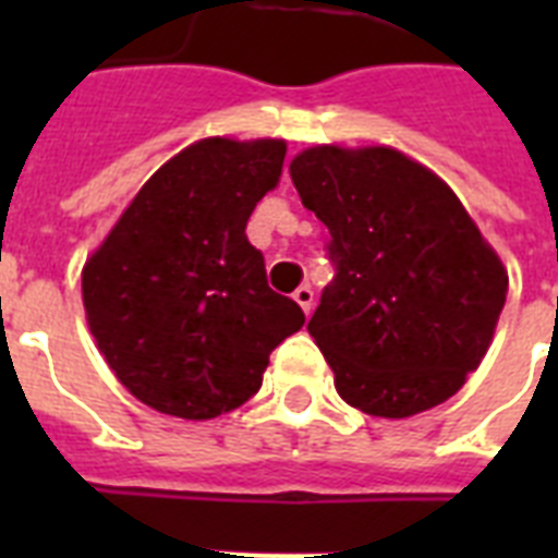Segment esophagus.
<instances>
[{"instance_id":"esophagus-1","label":"esophagus","mask_w":558,"mask_h":558,"mask_svg":"<svg viewBox=\"0 0 558 558\" xmlns=\"http://www.w3.org/2000/svg\"><path fill=\"white\" fill-rule=\"evenodd\" d=\"M298 301V306H301V310H304L306 315L313 313V304H315V292H313V287H298L295 289V295H292Z\"/></svg>"}]
</instances>
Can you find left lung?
<instances>
[{"instance_id":"1","label":"left lung","mask_w":558,"mask_h":558,"mask_svg":"<svg viewBox=\"0 0 558 558\" xmlns=\"http://www.w3.org/2000/svg\"><path fill=\"white\" fill-rule=\"evenodd\" d=\"M289 173L330 228L336 278L306 330L339 397L388 420L454 397L493 344L510 283L454 191L393 147L322 144Z\"/></svg>"}]
</instances>
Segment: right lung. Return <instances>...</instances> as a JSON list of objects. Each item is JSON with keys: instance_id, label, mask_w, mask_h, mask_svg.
Segmentation results:
<instances>
[{"instance_id": "1", "label": "right lung", "mask_w": 558, "mask_h": 558, "mask_svg": "<svg viewBox=\"0 0 558 558\" xmlns=\"http://www.w3.org/2000/svg\"><path fill=\"white\" fill-rule=\"evenodd\" d=\"M283 156L278 138L191 144L144 182L83 266L92 336L144 405L182 420L234 411L260 390L271 350L304 327L245 236Z\"/></svg>"}]
</instances>
